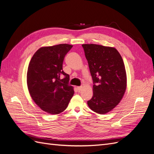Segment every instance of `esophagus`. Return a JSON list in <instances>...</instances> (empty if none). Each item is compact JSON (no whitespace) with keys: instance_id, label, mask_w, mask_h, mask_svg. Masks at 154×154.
I'll return each instance as SVG.
<instances>
[{"instance_id":"1","label":"esophagus","mask_w":154,"mask_h":154,"mask_svg":"<svg viewBox=\"0 0 154 154\" xmlns=\"http://www.w3.org/2000/svg\"><path fill=\"white\" fill-rule=\"evenodd\" d=\"M82 88H83L82 87H77V90H78V92H80V91H82Z\"/></svg>"}]
</instances>
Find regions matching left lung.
I'll return each mask as SVG.
<instances>
[{
  "instance_id": "8db88e82",
  "label": "left lung",
  "mask_w": 154,
  "mask_h": 154,
  "mask_svg": "<svg viewBox=\"0 0 154 154\" xmlns=\"http://www.w3.org/2000/svg\"><path fill=\"white\" fill-rule=\"evenodd\" d=\"M82 47L94 82L88 106L97 114H106L119 103L127 88L123 58L112 47L94 44H82Z\"/></svg>"
}]
</instances>
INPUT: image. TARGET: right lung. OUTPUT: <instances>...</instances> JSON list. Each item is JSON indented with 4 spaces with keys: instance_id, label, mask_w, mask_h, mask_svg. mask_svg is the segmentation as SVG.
<instances>
[{
    "instance_id": "1",
    "label": "right lung",
    "mask_w": 154,
    "mask_h": 154,
    "mask_svg": "<svg viewBox=\"0 0 154 154\" xmlns=\"http://www.w3.org/2000/svg\"><path fill=\"white\" fill-rule=\"evenodd\" d=\"M72 45L62 44L45 46L32 56L27 72V85L35 103L43 111L55 115L67 109L74 95L69 85V75L62 69L66 54ZM63 75L65 78H60Z\"/></svg>"
}]
</instances>
